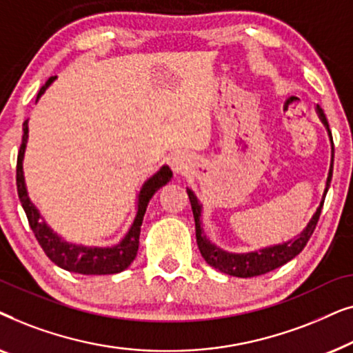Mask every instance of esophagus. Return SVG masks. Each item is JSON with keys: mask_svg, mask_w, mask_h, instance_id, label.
Instances as JSON below:
<instances>
[{"mask_svg": "<svg viewBox=\"0 0 353 353\" xmlns=\"http://www.w3.org/2000/svg\"><path fill=\"white\" fill-rule=\"evenodd\" d=\"M168 165L172 167L173 172L181 175V173H185L188 170V167H190V159H188L183 152H175L168 157Z\"/></svg>", "mask_w": 353, "mask_h": 353, "instance_id": "esophagus-1", "label": "esophagus"}]
</instances>
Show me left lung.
<instances>
[{"instance_id": "obj_1", "label": "left lung", "mask_w": 353, "mask_h": 353, "mask_svg": "<svg viewBox=\"0 0 353 353\" xmlns=\"http://www.w3.org/2000/svg\"><path fill=\"white\" fill-rule=\"evenodd\" d=\"M315 110L318 114V119H320L321 123L325 125L327 137H330V141H331L330 172H327L325 191H323L320 205L316 207L315 214H313L312 219L308 220L305 228H303L297 236H294L292 239L284 241L281 244L265 245L262 249L250 250V252H230V250L221 249L207 238V234L204 233V228H202V204L199 202V199H197L194 191L190 190V188H186V192L188 196H190V202L192 207V215H194V221H196L197 245H199L202 257H204V260L210 265V267H214L215 270H219V272L225 274H230V276L252 278V276H259V274L272 272V270L288 263L289 260H292L296 255L302 252L303 248H305V244L308 243V239H310L313 230H315V226L318 223V219H320L323 204H325L326 192L330 190V183L332 178V162H334V144H332V134H331L330 125H327L326 115L318 104Z\"/></svg>"}]
</instances>
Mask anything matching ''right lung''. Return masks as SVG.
I'll list each match as a JSON object with an SVG mask.
<instances>
[{"instance_id":"obj_1","label":"right lung","mask_w":353,"mask_h":353,"mask_svg":"<svg viewBox=\"0 0 353 353\" xmlns=\"http://www.w3.org/2000/svg\"><path fill=\"white\" fill-rule=\"evenodd\" d=\"M57 79V77H51L45 85L38 91L37 101L41 98L43 93L50 88V85ZM23 134H22V144L21 151L17 156V192L21 204L26 212L28 223L35 234L38 243H40L41 249L45 254L54 262L57 267L67 270L72 273L80 274H114L123 272L125 268L130 267L137 257L138 245H139V233H141V225L144 214H146L149 201L152 196L165 186L168 181L172 180L173 173L168 165H162L159 170L148 178L139 188L137 194V214L133 216L132 225L128 226L127 233L122 236V239L117 244L108 245V248H99V245H85L77 244L72 241H67L62 236L51 228L43 219L40 210L33 204L30 196H28L26 176H23V156H26V148L28 141V120L23 122Z\"/></svg>"}]
</instances>
